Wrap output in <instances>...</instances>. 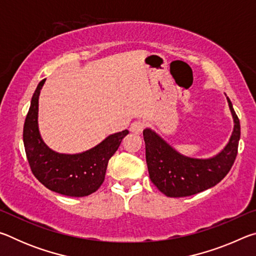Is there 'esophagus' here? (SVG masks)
Returning a JSON list of instances; mask_svg holds the SVG:
<instances>
[{
	"label": "esophagus",
	"instance_id": "34e87169",
	"mask_svg": "<svg viewBox=\"0 0 256 256\" xmlns=\"http://www.w3.org/2000/svg\"><path fill=\"white\" fill-rule=\"evenodd\" d=\"M144 128V124L141 122V120H136V122H133L131 124V126H130V131L136 133V134H140L142 133Z\"/></svg>",
	"mask_w": 256,
	"mask_h": 256
}]
</instances>
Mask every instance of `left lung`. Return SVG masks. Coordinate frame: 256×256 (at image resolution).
Listing matches in <instances>:
<instances>
[{
  "mask_svg": "<svg viewBox=\"0 0 256 256\" xmlns=\"http://www.w3.org/2000/svg\"><path fill=\"white\" fill-rule=\"evenodd\" d=\"M234 128L224 148L210 158H192L182 154L154 130H144L146 160L149 176L160 192L170 198L200 193L219 183L235 162L240 138V124L228 97Z\"/></svg>",
  "mask_w": 256,
  "mask_h": 256,
  "instance_id": "left-lung-1",
  "label": "left lung"
}]
</instances>
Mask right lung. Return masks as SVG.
<instances>
[{
  "label": "right lung",
  "instance_id": "obj_1",
  "mask_svg": "<svg viewBox=\"0 0 256 256\" xmlns=\"http://www.w3.org/2000/svg\"><path fill=\"white\" fill-rule=\"evenodd\" d=\"M46 79L34 90L24 120V144L34 177L47 188L66 196H86L100 188L108 160L116 152L128 131L108 136L94 148L80 154H60L52 150L38 128V100Z\"/></svg>",
  "mask_w": 256,
  "mask_h": 256
}]
</instances>
